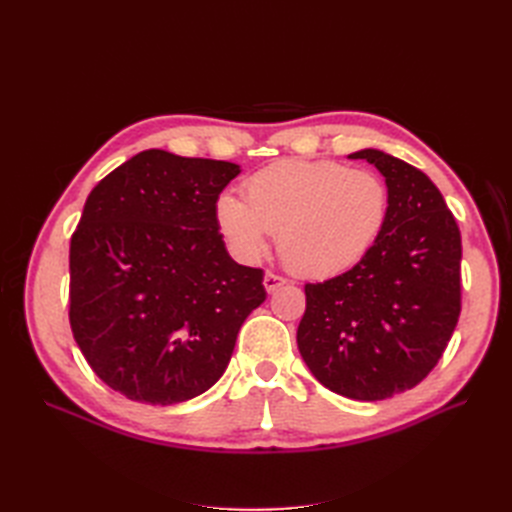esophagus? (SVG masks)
Instances as JSON below:
<instances>
[{"label":"esophagus","mask_w":512,"mask_h":512,"mask_svg":"<svg viewBox=\"0 0 512 512\" xmlns=\"http://www.w3.org/2000/svg\"><path fill=\"white\" fill-rule=\"evenodd\" d=\"M262 284H265V290L271 294V292H275L277 288H282L284 284H286V280H284V277L282 275H275V273H265V282H262Z\"/></svg>","instance_id":"34e87169"}]
</instances>
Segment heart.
<instances>
[{"label":"heart","mask_w":512,"mask_h":512,"mask_svg":"<svg viewBox=\"0 0 512 512\" xmlns=\"http://www.w3.org/2000/svg\"><path fill=\"white\" fill-rule=\"evenodd\" d=\"M213 211L239 260H260L269 232H277V250L292 273L329 280L374 250L389 222L391 192L371 170L331 160H292L247 179L245 203L220 194Z\"/></svg>","instance_id":"1"}]
</instances>
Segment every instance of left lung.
Returning <instances> with one entry per match:
<instances>
[{
    "label": "left lung",
    "instance_id": "8db88e82",
    "mask_svg": "<svg viewBox=\"0 0 512 512\" xmlns=\"http://www.w3.org/2000/svg\"><path fill=\"white\" fill-rule=\"evenodd\" d=\"M367 160L391 192L389 222L359 265L305 284L297 344L329 391L359 401L404 393L436 367L461 312V235L433 181L378 149Z\"/></svg>",
    "mask_w": 512,
    "mask_h": 512
}]
</instances>
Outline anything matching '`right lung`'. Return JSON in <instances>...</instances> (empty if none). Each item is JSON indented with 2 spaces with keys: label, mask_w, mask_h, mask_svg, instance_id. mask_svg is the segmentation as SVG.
<instances>
[{
  "label": "right lung",
  "mask_w": 512,
  "mask_h": 512,
  "mask_svg": "<svg viewBox=\"0 0 512 512\" xmlns=\"http://www.w3.org/2000/svg\"><path fill=\"white\" fill-rule=\"evenodd\" d=\"M239 164L147 149L91 194L70 241V327L113 391L151 406L218 382L241 324L267 299L230 258L215 200Z\"/></svg>",
  "instance_id": "right-lung-1"
}]
</instances>
